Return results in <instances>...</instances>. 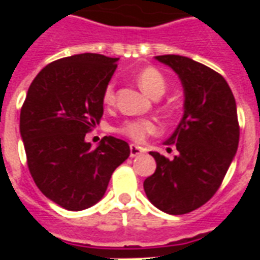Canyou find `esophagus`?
Segmentation results:
<instances>
[{
    "mask_svg": "<svg viewBox=\"0 0 260 260\" xmlns=\"http://www.w3.org/2000/svg\"><path fill=\"white\" fill-rule=\"evenodd\" d=\"M129 149H131V157H136V156H141L142 153H145V150H143L141 146L134 145V143L131 145Z\"/></svg>",
    "mask_w": 260,
    "mask_h": 260,
    "instance_id": "obj_1",
    "label": "esophagus"
}]
</instances>
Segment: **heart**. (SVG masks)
<instances>
[{
    "instance_id": "1",
    "label": "heart",
    "mask_w": 260,
    "mask_h": 260,
    "mask_svg": "<svg viewBox=\"0 0 260 260\" xmlns=\"http://www.w3.org/2000/svg\"><path fill=\"white\" fill-rule=\"evenodd\" d=\"M136 82L149 96H163L167 89V79L156 67H145L136 74ZM115 100L113 83H107L103 89L102 102L104 106H113ZM119 135L128 138L134 142H143L147 136L156 135L160 132V126L156 121L149 118H131L125 119L124 122L117 126Z\"/></svg>"
}]
</instances>
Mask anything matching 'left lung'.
Segmentation results:
<instances>
[{
	"instance_id": "left-lung-1",
	"label": "left lung",
	"mask_w": 260,
	"mask_h": 260,
	"mask_svg": "<svg viewBox=\"0 0 260 260\" xmlns=\"http://www.w3.org/2000/svg\"><path fill=\"white\" fill-rule=\"evenodd\" d=\"M178 74L185 91V113L167 141L173 160L152 152L157 163L143 188L149 201L169 214H185L210 201L233 161L240 124L233 91L221 75L182 55H157Z\"/></svg>"
}]
</instances>
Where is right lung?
Here are the masks:
<instances>
[{
  "label": "right lung",
  "instance_id": "add662e5",
  "mask_svg": "<svg viewBox=\"0 0 260 260\" xmlns=\"http://www.w3.org/2000/svg\"><path fill=\"white\" fill-rule=\"evenodd\" d=\"M117 59L76 54L46 65L20 108V135L37 188L67 210L93 206L106 193L114 170L129 157V145L104 136L97 147L85 136L103 117L102 94Z\"/></svg>",
  "mask_w": 260,
  "mask_h": 260
}]
</instances>
